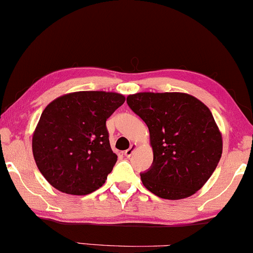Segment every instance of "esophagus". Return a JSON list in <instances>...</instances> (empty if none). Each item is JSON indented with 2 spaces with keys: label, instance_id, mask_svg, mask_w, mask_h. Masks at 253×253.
Here are the masks:
<instances>
[{
  "label": "esophagus",
  "instance_id": "esophagus-1",
  "mask_svg": "<svg viewBox=\"0 0 253 253\" xmlns=\"http://www.w3.org/2000/svg\"><path fill=\"white\" fill-rule=\"evenodd\" d=\"M135 147H136V145H133V144H132V145H130V147H129V149H128V150H126V151H125V156H126V157H127V158H129V157L133 155V152H134Z\"/></svg>",
  "mask_w": 253,
  "mask_h": 253
}]
</instances>
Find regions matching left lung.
Listing matches in <instances>:
<instances>
[{"instance_id":"left-lung-1","label":"left lung","mask_w":253,"mask_h":253,"mask_svg":"<svg viewBox=\"0 0 253 253\" xmlns=\"http://www.w3.org/2000/svg\"><path fill=\"white\" fill-rule=\"evenodd\" d=\"M127 104L150 130L153 162L140 173L147 190L168 200L195 194L221 158L222 139L211 110L182 92H139Z\"/></svg>"}]
</instances>
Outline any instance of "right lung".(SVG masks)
<instances>
[{
  "label": "right lung",
  "instance_id": "obj_1",
  "mask_svg": "<svg viewBox=\"0 0 253 253\" xmlns=\"http://www.w3.org/2000/svg\"><path fill=\"white\" fill-rule=\"evenodd\" d=\"M124 102L117 92L78 91L43 109L32 149L38 169L52 187L71 195L102 187L118 161L106 121Z\"/></svg>",
  "mask_w": 253,
  "mask_h": 253
}]
</instances>
